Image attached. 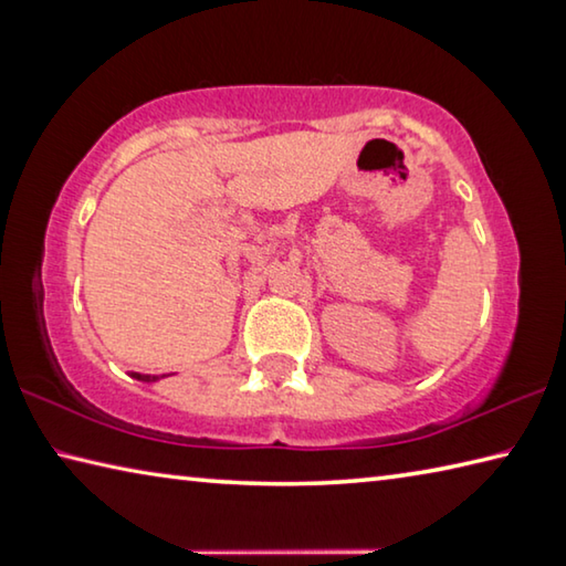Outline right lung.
<instances>
[{
  "instance_id": "1",
  "label": "right lung",
  "mask_w": 566,
  "mask_h": 566,
  "mask_svg": "<svg viewBox=\"0 0 566 566\" xmlns=\"http://www.w3.org/2000/svg\"><path fill=\"white\" fill-rule=\"evenodd\" d=\"M133 380H140V382H156L160 378H168V375H146V373H128Z\"/></svg>"
}]
</instances>
